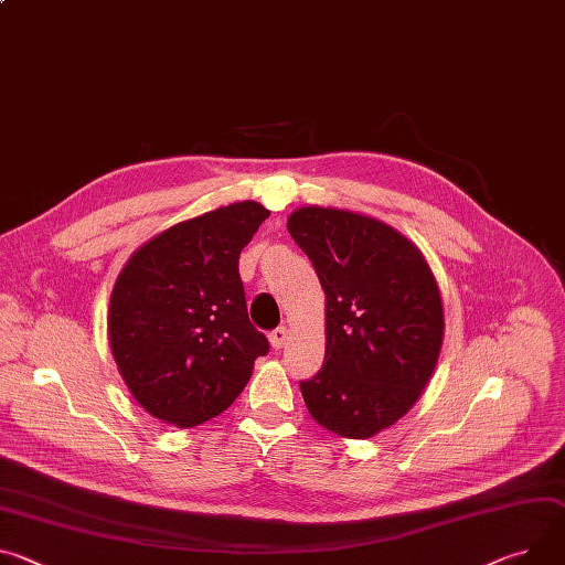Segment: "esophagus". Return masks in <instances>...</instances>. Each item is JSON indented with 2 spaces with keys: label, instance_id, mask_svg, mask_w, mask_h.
<instances>
[{
  "label": "esophagus",
  "instance_id": "34e87169",
  "mask_svg": "<svg viewBox=\"0 0 565 565\" xmlns=\"http://www.w3.org/2000/svg\"><path fill=\"white\" fill-rule=\"evenodd\" d=\"M286 340H288V329L286 327H277L273 333H270V347L275 351L284 349L286 347Z\"/></svg>",
  "mask_w": 565,
  "mask_h": 565
}]
</instances>
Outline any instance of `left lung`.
<instances>
[{
    "label": "left lung",
    "mask_w": 565,
    "mask_h": 565,
    "mask_svg": "<svg viewBox=\"0 0 565 565\" xmlns=\"http://www.w3.org/2000/svg\"><path fill=\"white\" fill-rule=\"evenodd\" d=\"M292 241L309 256L327 309L324 365L301 381L311 417L370 439L409 413L444 340V303L422 249L387 223L335 207H299Z\"/></svg>",
    "instance_id": "left-lung-1"
}]
</instances>
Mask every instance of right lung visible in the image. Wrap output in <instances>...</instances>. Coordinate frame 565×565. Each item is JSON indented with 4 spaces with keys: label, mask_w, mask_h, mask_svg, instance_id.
I'll return each mask as SVG.
<instances>
[{
    "label": "right lung",
    "mask_w": 565,
    "mask_h": 565,
    "mask_svg": "<svg viewBox=\"0 0 565 565\" xmlns=\"http://www.w3.org/2000/svg\"><path fill=\"white\" fill-rule=\"evenodd\" d=\"M268 216L254 200L232 202L156 234L126 262L110 295L108 338L148 415L178 428L218 417L268 353L238 277L241 249Z\"/></svg>",
    "instance_id": "1"
}]
</instances>
